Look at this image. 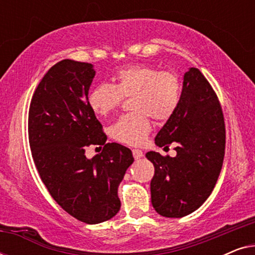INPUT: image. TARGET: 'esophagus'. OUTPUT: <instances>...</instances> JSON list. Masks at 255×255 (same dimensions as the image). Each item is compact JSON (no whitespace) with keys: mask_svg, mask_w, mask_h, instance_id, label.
Listing matches in <instances>:
<instances>
[{"mask_svg":"<svg viewBox=\"0 0 255 255\" xmlns=\"http://www.w3.org/2000/svg\"><path fill=\"white\" fill-rule=\"evenodd\" d=\"M132 154H133V158L135 160L140 159L144 156V153H142V151H140V149H132Z\"/></svg>","mask_w":255,"mask_h":255,"instance_id":"34e87169","label":"esophagus"}]
</instances>
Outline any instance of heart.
I'll list each match as a JSON object with an SVG mask.
<instances>
[{"mask_svg":"<svg viewBox=\"0 0 255 255\" xmlns=\"http://www.w3.org/2000/svg\"><path fill=\"white\" fill-rule=\"evenodd\" d=\"M115 85L99 83L90 90L88 106L97 116H107L120 106L123 97L131 99L130 114L122 115L110 128L115 140L138 146L151 131L152 117L167 121L175 113L181 100L180 79L174 72L160 71L154 66L134 64L114 74Z\"/></svg>","mask_w":255,"mask_h":255,"instance_id":"b5f03b06","label":"heart"}]
</instances>
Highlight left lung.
I'll return each mask as SVG.
<instances>
[{"label": "left lung", "mask_w": 255, "mask_h": 255, "mask_svg": "<svg viewBox=\"0 0 255 255\" xmlns=\"http://www.w3.org/2000/svg\"><path fill=\"white\" fill-rule=\"evenodd\" d=\"M176 142V155L147 152L154 166L151 201L159 215L180 218L210 196L225 153V124L210 83L197 68L183 75L180 104L155 137L159 147Z\"/></svg>", "instance_id": "left-lung-1"}]
</instances>
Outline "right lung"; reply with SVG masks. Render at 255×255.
<instances>
[{
    "mask_svg": "<svg viewBox=\"0 0 255 255\" xmlns=\"http://www.w3.org/2000/svg\"><path fill=\"white\" fill-rule=\"evenodd\" d=\"M95 73L88 62L59 61L41 79L29 110L30 147L41 181L66 212L87 224L120 211L118 186L133 162L131 149L106 142L88 106ZM89 144L103 145V152L88 159Z\"/></svg>",
    "mask_w": 255,
    "mask_h": 255,
    "instance_id": "right-lung-1",
    "label": "right lung"
}]
</instances>
